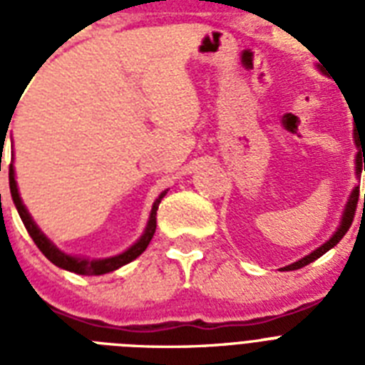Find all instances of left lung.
Instances as JSON below:
<instances>
[{
    "instance_id": "8db88e82",
    "label": "left lung",
    "mask_w": 365,
    "mask_h": 365,
    "mask_svg": "<svg viewBox=\"0 0 365 365\" xmlns=\"http://www.w3.org/2000/svg\"><path fill=\"white\" fill-rule=\"evenodd\" d=\"M354 142H356V145L360 148V142H358L356 138V128H354ZM365 149L362 148L360 151H358L356 155V176H360L362 174V157H364V172H365ZM358 197H360V187H354L352 189L351 197H349V202H346L345 206V212H343V217H341V225L337 227V231H335L334 235H331V239L326 240V242L320 246V248H317L314 252H311L309 255H305V257H301L299 261H295V263H292V265L284 267L282 271H295V269H301V267L309 265V263H312L314 259H318L320 255H324L328 250H331L335 246V244L339 242L343 237H345V233L351 229L352 225V220H354V214H356V206H358ZM364 208H365V195H364Z\"/></svg>"
}]
</instances>
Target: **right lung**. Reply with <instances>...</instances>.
<instances>
[{"mask_svg": "<svg viewBox=\"0 0 365 365\" xmlns=\"http://www.w3.org/2000/svg\"><path fill=\"white\" fill-rule=\"evenodd\" d=\"M3 142V140H1ZM9 187H11V197H13V202L16 206V210H19V216L24 223L26 231L30 233V237L34 239L36 246L43 252V255L47 257L51 263H54L56 267L60 269H66V271H71V272H77V274H106V272H111L119 269V267L126 265V263H130L132 259H136L138 255L142 254L143 250L148 248V244L151 242L155 235V229H157V210H159V205L163 197L166 195V191L159 195V199L153 202V208H151V214H149V222L145 225V231L136 242L132 244L130 248L125 250L123 254L119 255H113V257H106V259H88V257H76V255H70V254H64L62 250H58L54 246V242L43 235V231L36 225V222L31 220V216L28 214L26 210V206L22 205V199H20L19 195V187H16V180H14V168H13V163L9 165Z\"/></svg>", "mask_w": 365, "mask_h": 365, "instance_id": "obj_1", "label": "right lung"}]
</instances>
